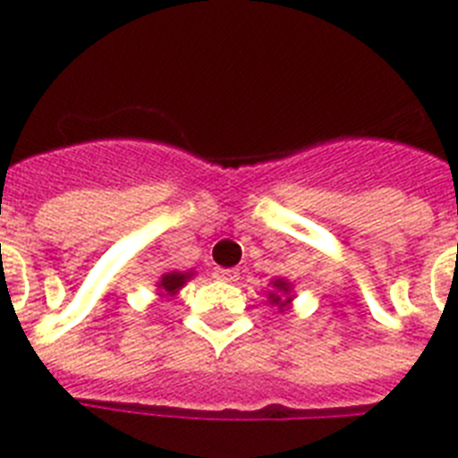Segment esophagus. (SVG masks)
I'll use <instances>...</instances> for the list:
<instances>
[{
    "label": "esophagus",
    "mask_w": 458,
    "mask_h": 458,
    "mask_svg": "<svg viewBox=\"0 0 458 458\" xmlns=\"http://www.w3.org/2000/svg\"><path fill=\"white\" fill-rule=\"evenodd\" d=\"M213 277L222 279V282H236L238 279V270H225V268H217L213 273Z\"/></svg>",
    "instance_id": "34e87169"
}]
</instances>
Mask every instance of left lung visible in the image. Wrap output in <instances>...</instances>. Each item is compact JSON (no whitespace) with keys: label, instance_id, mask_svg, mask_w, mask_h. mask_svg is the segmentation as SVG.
Wrapping results in <instances>:
<instances>
[{"label":"left lung","instance_id":"8db88e82","mask_svg":"<svg viewBox=\"0 0 458 458\" xmlns=\"http://www.w3.org/2000/svg\"><path fill=\"white\" fill-rule=\"evenodd\" d=\"M273 286H275V289H277V291H289V289H286V282H282V279H277V282H275ZM270 301H273L277 307H284V302H282V298H279V295L270 293Z\"/></svg>","mask_w":458,"mask_h":458}]
</instances>
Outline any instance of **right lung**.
Returning <instances> with one entry per match:
<instances>
[{"label":"right lung","instance_id":"right-lung-1","mask_svg":"<svg viewBox=\"0 0 458 458\" xmlns=\"http://www.w3.org/2000/svg\"><path fill=\"white\" fill-rule=\"evenodd\" d=\"M190 277V273L185 275V273H167V275H163V279H160V289L163 291H167V293H176V291L181 289V286L185 284V279Z\"/></svg>","mask_w":458,"mask_h":458}]
</instances>
